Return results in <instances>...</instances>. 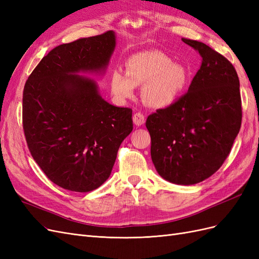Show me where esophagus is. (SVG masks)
Segmentation results:
<instances>
[{
	"mask_svg": "<svg viewBox=\"0 0 259 259\" xmlns=\"http://www.w3.org/2000/svg\"><path fill=\"white\" fill-rule=\"evenodd\" d=\"M133 122H134L136 126H140V125H143L145 123V116L140 112H137L133 115Z\"/></svg>",
	"mask_w": 259,
	"mask_h": 259,
	"instance_id": "esophagus-1",
	"label": "esophagus"
}]
</instances>
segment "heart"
Wrapping results in <instances>:
<instances>
[{"label": "heart", "instance_id": "heart-1", "mask_svg": "<svg viewBox=\"0 0 259 259\" xmlns=\"http://www.w3.org/2000/svg\"><path fill=\"white\" fill-rule=\"evenodd\" d=\"M125 66L126 73L114 70L110 77L111 92L119 100L132 98L136 86L143 85L145 103L152 108H164L174 103L188 82L186 68L159 51L132 55Z\"/></svg>", "mask_w": 259, "mask_h": 259}]
</instances>
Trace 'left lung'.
<instances>
[{"mask_svg":"<svg viewBox=\"0 0 259 259\" xmlns=\"http://www.w3.org/2000/svg\"><path fill=\"white\" fill-rule=\"evenodd\" d=\"M202 65L188 93L147 117L151 159L159 175L176 185H194L213 175L228 156L242 121L236 69L204 43L182 38Z\"/></svg>","mask_w":259,"mask_h":259,"instance_id":"8db88e82","label":"left lung"}]
</instances>
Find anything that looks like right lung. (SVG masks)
<instances>
[{"label":"right lung","instance_id":"right-lung-1","mask_svg":"<svg viewBox=\"0 0 259 259\" xmlns=\"http://www.w3.org/2000/svg\"><path fill=\"white\" fill-rule=\"evenodd\" d=\"M116 45L114 31L62 44L42 58L22 96V125L31 155L54 184L90 192L111 174L133 131L132 109L109 104L97 82Z\"/></svg>","mask_w":259,"mask_h":259}]
</instances>
